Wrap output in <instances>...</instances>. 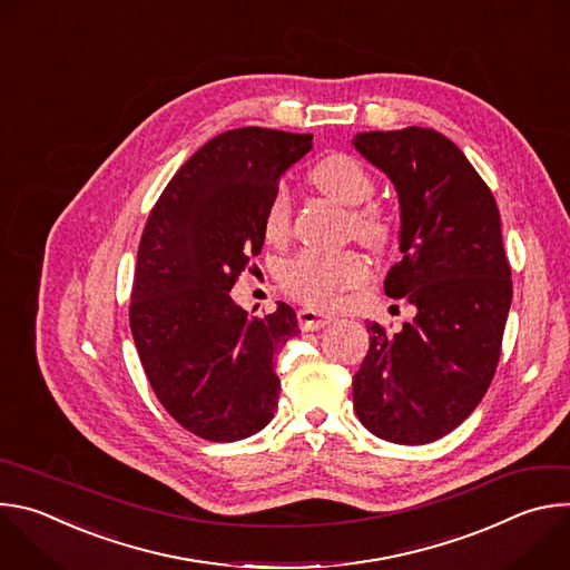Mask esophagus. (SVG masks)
<instances>
[{
  "label": "esophagus",
  "instance_id": "esophagus-1",
  "mask_svg": "<svg viewBox=\"0 0 570 570\" xmlns=\"http://www.w3.org/2000/svg\"><path fill=\"white\" fill-rule=\"evenodd\" d=\"M334 317L332 315H324V313H317L313 308H299L297 311V322H299V330L302 332H317L322 327H327V324L332 322Z\"/></svg>",
  "mask_w": 570,
  "mask_h": 570
}]
</instances>
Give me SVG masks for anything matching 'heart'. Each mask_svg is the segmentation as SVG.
I'll list each match as a JSON object with an SVG mask.
<instances>
[{
    "label": "heart",
    "mask_w": 570,
    "mask_h": 570,
    "mask_svg": "<svg viewBox=\"0 0 570 570\" xmlns=\"http://www.w3.org/2000/svg\"><path fill=\"white\" fill-rule=\"evenodd\" d=\"M313 185L332 200L345 207H358L352 212V232L370 248H383L392 236L390 216L376 207L365 205L374 196V178L361 161L347 153H332L322 157L311 171ZM364 207L361 208L360 205ZM291 227V194L284 185L273 191L266 209L264 232L271 240H279ZM367 266L356 253L322 255L299 253L282 266L279 282L284 291L308 306L330 308L338 302L343 291L356 288L365 282Z\"/></svg>",
    "instance_id": "1"
}]
</instances>
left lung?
<instances>
[{
	"mask_svg": "<svg viewBox=\"0 0 570 570\" xmlns=\"http://www.w3.org/2000/svg\"><path fill=\"white\" fill-rule=\"evenodd\" d=\"M354 148L399 196L403 257L383 288L417 308L396 334L367 324L354 411L381 440L429 444L473 413L499 365L512 304L501 214L464 153L433 128L358 132Z\"/></svg>",
	"mask_w": 570,
	"mask_h": 570,
	"instance_id": "1",
	"label": "left lung"
}]
</instances>
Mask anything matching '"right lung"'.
I'll return each mask as SVG.
<instances>
[{
	"label": "right lung",
	"mask_w": 570,
	"mask_h": 570,
	"mask_svg": "<svg viewBox=\"0 0 570 570\" xmlns=\"http://www.w3.org/2000/svg\"><path fill=\"white\" fill-rule=\"evenodd\" d=\"M311 139L257 126L220 132L185 161L146 220L132 341L159 403L203 440L250 438L277 409L275 356L299 334L297 315L284 302L248 315L229 291L262 253L273 191Z\"/></svg>",
	"instance_id": "add662e5"
}]
</instances>
